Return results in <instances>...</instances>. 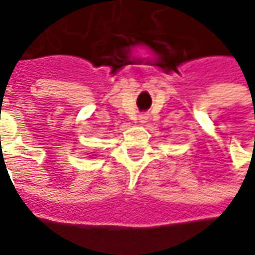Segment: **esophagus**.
I'll list each match as a JSON object with an SVG mask.
<instances>
[{"mask_svg": "<svg viewBox=\"0 0 255 255\" xmlns=\"http://www.w3.org/2000/svg\"><path fill=\"white\" fill-rule=\"evenodd\" d=\"M147 118H149V116H147L146 113H140V115H139V121H140V122H146Z\"/></svg>", "mask_w": 255, "mask_h": 255, "instance_id": "esophagus-1", "label": "esophagus"}]
</instances>
